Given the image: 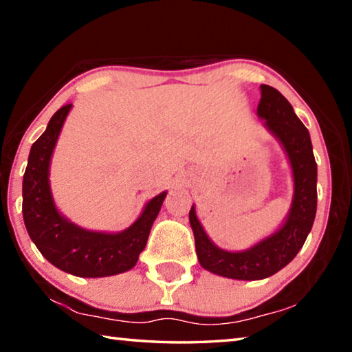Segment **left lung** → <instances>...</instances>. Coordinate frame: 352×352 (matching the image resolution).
Here are the masks:
<instances>
[{
	"label": "left lung",
	"mask_w": 352,
	"mask_h": 352,
	"mask_svg": "<svg viewBox=\"0 0 352 352\" xmlns=\"http://www.w3.org/2000/svg\"><path fill=\"white\" fill-rule=\"evenodd\" d=\"M258 116L281 142L294 175V200L281 228L252 248L226 252L208 237L194 205L189 211L200 265L214 275L242 281L269 278L284 269L305 245L317 212V163L305 124L295 115L289 100L270 85H261Z\"/></svg>",
	"instance_id": "left-lung-1"
}]
</instances>
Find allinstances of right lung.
Instances as JSON below:
<instances>
[{"label":"right lung","mask_w":352,"mask_h":352,"mask_svg":"<svg viewBox=\"0 0 352 352\" xmlns=\"http://www.w3.org/2000/svg\"><path fill=\"white\" fill-rule=\"evenodd\" d=\"M73 104L58 109L29 152L23 177V219L38 252L57 269L80 278L119 275L133 269L162 210L166 190L148 200L141 216L119 233L80 228L57 211L50 186V164Z\"/></svg>","instance_id":"1"}]
</instances>
